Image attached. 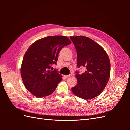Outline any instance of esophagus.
Here are the masks:
<instances>
[{"instance_id": "34e87169", "label": "esophagus", "mask_w": 130, "mask_h": 130, "mask_svg": "<svg viewBox=\"0 0 130 130\" xmlns=\"http://www.w3.org/2000/svg\"><path fill=\"white\" fill-rule=\"evenodd\" d=\"M72 76V74H69V75H64V76L66 77V78H68V77H69Z\"/></svg>"}]
</instances>
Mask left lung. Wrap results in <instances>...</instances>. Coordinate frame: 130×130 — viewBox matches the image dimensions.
<instances>
[{"label":"left lung","mask_w":130,"mask_h":130,"mask_svg":"<svg viewBox=\"0 0 130 130\" xmlns=\"http://www.w3.org/2000/svg\"><path fill=\"white\" fill-rule=\"evenodd\" d=\"M77 52V66L85 72H76L77 84L72 88L76 96L90 99L98 96L107 85L111 73V63L106 51L95 41L86 36H70Z\"/></svg>","instance_id":"1"}]
</instances>
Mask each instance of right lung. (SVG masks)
Wrapping results in <instances>:
<instances>
[{
    "label": "right lung",
    "instance_id": "1",
    "mask_svg": "<svg viewBox=\"0 0 130 130\" xmlns=\"http://www.w3.org/2000/svg\"><path fill=\"white\" fill-rule=\"evenodd\" d=\"M70 44L67 37L50 36L35 42L27 50L21 66V77L26 88L34 96L50 95L62 81L57 70L49 69L56 64L61 50Z\"/></svg>",
    "mask_w": 130,
    "mask_h": 130
}]
</instances>
